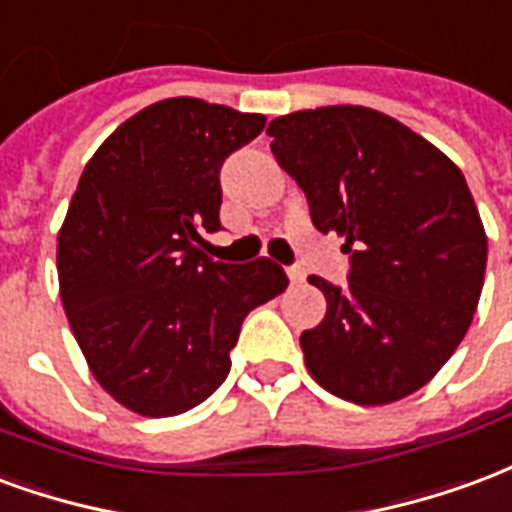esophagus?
<instances>
[{"instance_id": "esophagus-1", "label": "esophagus", "mask_w": 512, "mask_h": 512, "mask_svg": "<svg viewBox=\"0 0 512 512\" xmlns=\"http://www.w3.org/2000/svg\"><path fill=\"white\" fill-rule=\"evenodd\" d=\"M286 275H289V281L292 283H302V278H305V272H302L300 267H289V270H286Z\"/></svg>"}]
</instances>
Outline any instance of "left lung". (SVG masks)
Listing matches in <instances>:
<instances>
[{"mask_svg":"<svg viewBox=\"0 0 512 512\" xmlns=\"http://www.w3.org/2000/svg\"><path fill=\"white\" fill-rule=\"evenodd\" d=\"M267 136L313 226L352 253L346 289L308 278L327 300L322 324L300 335L308 374L360 406L417 393L458 349L483 292L488 237L464 174L365 106L294 111Z\"/></svg>","mask_w":512,"mask_h":512,"instance_id":"obj_1","label":"left lung"}]
</instances>
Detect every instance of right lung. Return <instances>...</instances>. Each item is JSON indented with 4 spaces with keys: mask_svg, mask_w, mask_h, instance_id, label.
Listing matches in <instances>:
<instances>
[{
    "mask_svg": "<svg viewBox=\"0 0 512 512\" xmlns=\"http://www.w3.org/2000/svg\"><path fill=\"white\" fill-rule=\"evenodd\" d=\"M199 98L125 119L89 158L57 237L59 297L89 371L141 417L199 406L229 376L245 316L286 292L270 259L220 264V163L264 128Z\"/></svg>",
    "mask_w": 512,
    "mask_h": 512,
    "instance_id": "right-lung-1",
    "label": "right lung"
}]
</instances>
